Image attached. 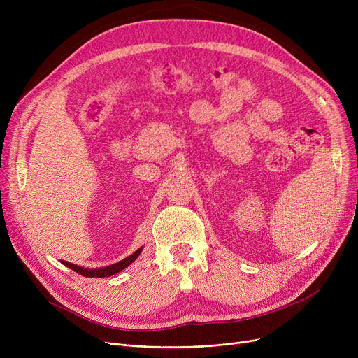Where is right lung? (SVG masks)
Listing matches in <instances>:
<instances>
[{
  "label": "right lung",
  "instance_id": "obj_1",
  "mask_svg": "<svg viewBox=\"0 0 358 358\" xmlns=\"http://www.w3.org/2000/svg\"><path fill=\"white\" fill-rule=\"evenodd\" d=\"M138 255H139V251H136L135 254H131L130 257H127V258H124V259L116 262V264L104 267V268H97V270L83 268V267H78V266L68 264V262H65V264H66L71 270L77 271L78 274H81V275H84V277H108V275H113V274H116V273L124 270L127 266H130L131 262H134V261L138 258Z\"/></svg>",
  "mask_w": 358,
  "mask_h": 358
}]
</instances>
